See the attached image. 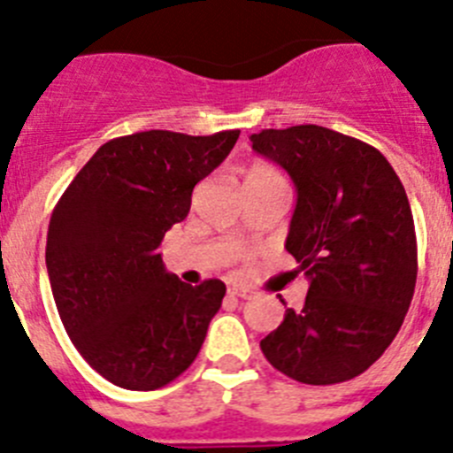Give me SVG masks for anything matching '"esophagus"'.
Masks as SVG:
<instances>
[{
  "instance_id": "1",
  "label": "esophagus",
  "mask_w": 453,
  "mask_h": 453,
  "mask_svg": "<svg viewBox=\"0 0 453 453\" xmlns=\"http://www.w3.org/2000/svg\"><path fill=\"white\" fill-rule=\"evenodd\" d=\"M229 294L231 296H238V298H251L254 296V292L249 288H242V285H234V288H229Z\"/></svg>"
}]
</instances>
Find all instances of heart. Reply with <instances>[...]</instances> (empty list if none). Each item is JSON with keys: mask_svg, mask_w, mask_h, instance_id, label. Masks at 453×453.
<instances>
[{"mask_svg": "<svg viewBox=\"0 0 453 453\" xmlns=\"http://www.w3.org/2000/svg\"><path fill=\"white\" fill-rule=\"evenodd\" d=\"M256 177H280L273 168H269V165L265 164H251L247 168V173H244V180H256Z\"/></svg>", "mask_w": 453, "mask_h": 453, "instance_id": "b5f03b06", "label": "heart"}]
</instances>
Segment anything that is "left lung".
Listing matches in <instances>:
<instances>
[{
    "instance_id": "obj_1",
    "label": "left lung",
    "mask_w": 453,
    "mask_h": 453,
    "mask_svg": "<svg viewBox=\"0 0 453 453\" xmlns=\"http://www.w3.org/2000/svg\"><path fill=\"white\" fill-rule=\"evenodd\" d=\"M251 143L296 186L285 249L310 280L305 305L285 310L263 355L303 384L352 380L391 346L416 289L404 186L377 148L321 126L263 130Z\"/></svg>"
}]
</instances>
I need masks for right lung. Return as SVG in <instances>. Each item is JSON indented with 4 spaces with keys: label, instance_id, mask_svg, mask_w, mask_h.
Listing matches in <instances>:
<instances>
[{
    "label": "right lung",
    "instance_id": "right-lung-1",
    "mask_svg": "<svg viewBox=\"0 0 453 453\" xmlns=\"http://www.w3.org/2000/svg\"><path fill=\"white\" fill-rule=\"evenodd\" d=\"M238 136H119L58 199L47 234L58 314L85 362L116 387H165L204 343L226 285L218 278L181 283L165 272L157 247L188 215L195 184L226 159Z\"/></svg>",
    "mask_w": 453,
    "mask_h": 453
}]
</instances>
